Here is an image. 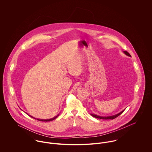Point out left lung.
Here are the masks:
<instances>
[{
    "label": "left lung",
    "mask_w": 152,
    "mask_h": 152,
    "mask_svg": "<svg viewBox=\"0 0 152 152\" xmlns=\"http://www.w3.org/2000/svg\"><path fill=\"white\" fill-rule=\"evenodd\" d=\"M124 53H125L126 55H127V56H130V54H129L128 51H124ZM124 110L123 111H122L121 112H120V113H118V114H116V115H115L110 116H107V117H105V116H98V115H94V114H91V115H92V116L96 118L101 119H113L117 118V117H118V116H119L121 114H122V113L124 112Z\"/></svg>",
    "instance_id": "obj_1"
}]
</instances>
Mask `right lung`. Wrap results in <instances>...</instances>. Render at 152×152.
<instances>
[{
  "instance_id": "obj_1",
  "label": "right lung",
  "mask_w": 152,
  "mask_h": 152,
  "mask_svg": "<svg viewBox=\"0 0 152 152\" xmlns=\"http://www.w3.org/2000/svg\"><path fill=\"white\" fill-rule=\"evenodd\" d=\"M58 115H57V116H56V117H54V118H52V119H37V120L38 121H43V122H48V121H53V120H54V119H55L57 116H58ZM31 118H33V117H32L31 116H30ZM35 119V118H34Z\"/></svg>"
}]
</instances>
